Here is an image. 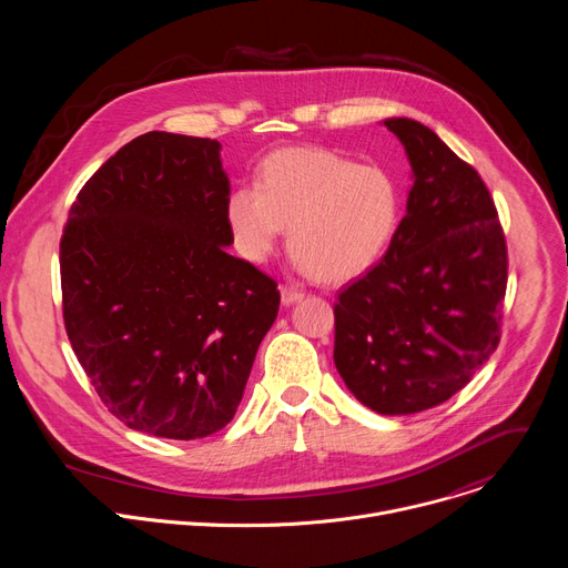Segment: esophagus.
Masks as SVG:
<instances>
[{
  "label": "esophagus",
  "instance_id": "esophagus-1",
  "mask_svg": "<svg viewBox=\"0 0 568 568\" xmlns=\"http://www.w3.org/2000/svg\"><path fill=\"white\" fill-rule=\"evenodd\" d=\"M303 296H305L303 290H296V287H290V285H283V287H281V301H283V305H292V303L301 301Z\"/></svg>",
  "mask_w": 568,
  "mask_h": 568
}]
</instances>
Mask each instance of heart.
Returning <instances> with one entry per match:
<instances>
[{
  "label": "heart",
  "mask_w": 568,
  "mask_h": 568,
  "mask_svg": "<svg viewBox=\"0 0 568 568\" xmlns=\"http://www.w3.org/2000/svg\"><path fill=\"white\" fill-rule=\"evenodd\" d=\"M402 193L377 164H355L328 148H281L267 154L256 186H237L224 204L233 250L265 263L290 226L287 247L318 281L364 274L390 245Z\"/></svg>",
  "instance_id": "obj_1"
}]
</instances>
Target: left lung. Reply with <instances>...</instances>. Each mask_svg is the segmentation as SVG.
Listing matches in <instances>:
<instances>
[{"label":"left lung","instance_id":"left-lung-1","mask_svg":"<svg viewBox=\"0 0 568 568\" xmlns=\"http://www.w3.org/2000/svg\"><path fill=\"white\" fill-rule=\"evenodd\" d=\"M414 186L382 261L335 303V366L384 416L458 393L501 339L508 247L480 175L414 119H386Z\"/></svg>","mask_w":568,"mask_h":568}]
</instances>
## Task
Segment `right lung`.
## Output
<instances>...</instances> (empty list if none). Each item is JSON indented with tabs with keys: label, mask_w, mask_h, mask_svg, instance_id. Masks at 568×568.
Instances as JSON below:
<instances>
[{
	"label": "right lung",
	"mask_w": 568,
	"mask_h": 568,
	"mask_svg": "<svg viewBox=\"0 0 568 568\" xmlns=\"http://www.w3.org/2000/svg\"><path fill=\"white\" fill-rule=\"evenodd\" d=\"M229 193L215 139L148 132L71 204L67 337L130 429L195 440L226 427L278 314L276 281L224 250Z\"/></svg>",
	"instance_id": "obj_1"
}]
</instances>
